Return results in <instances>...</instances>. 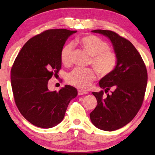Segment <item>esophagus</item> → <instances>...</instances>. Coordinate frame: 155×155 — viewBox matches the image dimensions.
<instances>
[{
  "label": "esophagus",
  "instance_id": "obj_1",
  "mask_svg": "<svg viewBox=\"0 0 155 155\" xmlns=\"http://www.w3.org/2000/svg\"><path fill=\"white\" fill-rule=\"evenodd\" d=\"M88 94V92H87V91H86L80 90H78V94L79 96H81V95H85V94Z\"/></svg>",
  "mask_w": 155,
  "mask_h": 155
}]
</instances>
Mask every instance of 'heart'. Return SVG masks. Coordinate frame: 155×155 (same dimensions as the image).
<instances>
[{
    "label": "heart",
    "instance_id": "b5f03b06",
    "mask_svg": "<svg viewBox=\"0 0 155 155\" xmlns=\"http://www.w3.org/2000/svg\"><path fill=\"white\" fill-rule=\"evenodd\" d=\"M78 44L84 51L91 56L90 64L98 74L105 77L115 69L117 56L110 50L109 44L94 35H85L78 39ZM74 45L68 44L61 51V61L65 65L71 64ZM95 73L91 69L75 68L67 76L68 83L81 90H87L95 80Z\"/></svg>",
    "mask_w": 155,
    "mask_h": 155
}]
</instances>
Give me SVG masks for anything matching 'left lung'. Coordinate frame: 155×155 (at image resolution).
Segmentation results:
<instances>
[{
	"mask_svg": "<svg viewBox=\"0 0 155 155\" xmlns=\"http://www.w3.org/2000/svg\"><path fill=\"white\" fill-rule=\"evenodd\" d=\"M112 43L117 64L109 74L102 78L99 85L103 91L92 92L97 106L90 114L92 124L99 129L113 131L124 127L134 118L142 104L148 81L145 64L130 41L111 31L97 29Z\"/></svg>",
	"mask_w": 155,
	"mask_h": 155,
	"instance_id": "obj_1",
	"label": "left lung"
}]
</instances>
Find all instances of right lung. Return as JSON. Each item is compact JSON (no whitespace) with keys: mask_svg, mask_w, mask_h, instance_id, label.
<instances>
[{"mask_svg":"<svg viewBox=\"0 0 155 155\" xmlns=\"http://www.w3.org/2000/svg\"><path fill=\"white\" fill-rule=\"evenodd\" d=\"M77 31L50 29L34 36L20 50L11 70L15 103L26 120L38 127L59 124L77 89L65 85L51 91L48 80L61 68V51L69 37Z\"/></svg>","mask_w":155,"mask_h":155,"instance_id":"add662e5","label":"right lung"}]
</instances>
